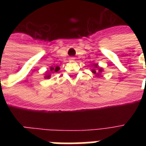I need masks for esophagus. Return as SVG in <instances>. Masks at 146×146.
<instances>
[{"label": "esophagus", "instance_id": "esophagus-1", "mask_svg": "<svg viewBox=\"0 0 146 146\" xmlns=\"http://www.w3.org/2000/svg\"><path fill=\"white\" fill-rule=\"evenodd\" d=\"M74 59H75V58H74V57H70V58H69V60H70V61H73V60H74Z\"/></svg>", "mask_w": 146, "mask_h": 146}]
</instances>
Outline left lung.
Here are the masks:
<instances>
[{"label":"left lung","instance_id":"obj_1","mask_svg":"<svg viewBox=\"0 0 146 146\" xmlns=\"http://www.w3.org/2000/svg\"><path fill=\"white\" fill-rule=\"evenodd\" d=\"M94 66H96V68H98V71L97 72V71H96L95 69H93V70H92V72L94 74H96V76H98L100 75V73H102V71H103V70H102V68H98V64H94Z\"/></svg>","mask_w":146,"mask_h":146}]
</instances>
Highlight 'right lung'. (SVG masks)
<instances>
[{"instance_id": "add662e5", "label": "right lung", "mask_w": 146, "mask_h": 146, "mask_svg": "<svg viewBox=\"0 0 146 146\" xmlns=\"http://www.w3.org/2000/svg\"><path fill=\"white\" fill-rule=\"evenodd\" d=\"M60 70V67L59 66H56V67H53V66H50V71H51L52 73H54V72H57V71L59 70ZM50 76V74H48V75H46L45 76H44V78L45 79H49Z\"/></svg>"}]
</instances>
